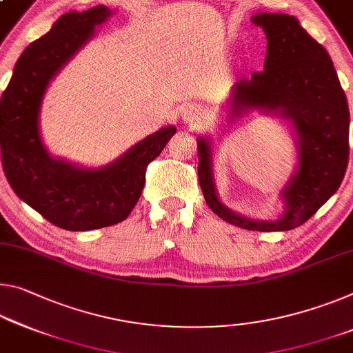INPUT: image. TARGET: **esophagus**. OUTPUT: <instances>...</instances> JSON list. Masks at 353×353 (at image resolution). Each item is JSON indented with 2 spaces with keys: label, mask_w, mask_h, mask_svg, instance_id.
<instances>
[{
  "label": "esophagus",
  "mask_w": 353,
  "mask_h": 353,
  "mask_svg": "<svg viewBox=\"0 0 353 353\" xmlns=\"http://www.w3.org/2000/svg\"><path fill=\"white\" fill-rule=\"evenodd\" d=\"M181 119L192 128H198V127L203 125L204 116H203V113H201L199 106L185 105L181 111Z\"/></svg>",
  "instance_id": "34e87169"
}]
</instances>
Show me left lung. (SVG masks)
Segmentation results:
<instances>
[{
  "label": "left lung",
  "instance_id": "left-lung-1",
  "mask_svg": "<svg viewBox=\"0 0 353 353\" xmlns=\"http://www.w3.org/2000/svg\"><path fill=\"white\" fill-rule=\"evenodd\" d=\"M251 21L267 37L264 70L234 83L228 113L237 121L261 111L283 117L292 127L299 163L281 190L284 212L276 220H254L221 203L210 137L196 139L199 185L207 205L229 225L261 232L289 231L310 220L343 182L349 161V105L327 50L295 17L259 12Z\"/></svg>",
  "mask_w": 353,
  "mask_h": 353
}]
</instances>
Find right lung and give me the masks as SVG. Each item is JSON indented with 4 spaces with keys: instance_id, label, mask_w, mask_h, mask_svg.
<instances>
[{
    "instance_id": "add662e5",
    "label": "right lung",
    "mask_w": 353,
    "mask_h": 353,
    "mask_svg": "<svg viewBox=\"0 0 353 353\" xmlns=\"http://www.w3.org/2000/svg\"><path fill=\"white\" fill-rule=\"evenodd\" d=\"M111 15L110 8L96 6L59 17L21 53L0 99L6 179L17 196L65 231H92L124 221L141 196L148 165L176 133L174 125L160 128L99 168L56 159L43 146L39 116L50 81Z\"/></svg>"
}]
</instances>
